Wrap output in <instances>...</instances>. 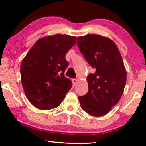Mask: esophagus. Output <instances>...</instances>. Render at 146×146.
I'll list each match as a JSON object with an SVG mask.
<instances>
[{
    "instance_id": "1",
    "label": "esophagus",
    "mask_w": 146,
    "mask_h": 146,
    "mask_svg": "<svg viewBox=\"0 0 146 146\" xmlns=\"http://www.w3.org/2000/svg\"><path fill=\"white\" fill-rule=\"evenodd\" d=\"M72 82L73 83V85H76V84H77V82H78V79H72Z\"/></svg>"
}]
</instances>
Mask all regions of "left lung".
<instances>
[{"label": "left lung", "mask_w": 146, "mask_h": 146, "mask_svg": "<svg viewBox=\"0 0 146 146\" xmlns=\"http://www.w3.org/2000/svg\"><path fill=\"white\" fill-rule=\"evenodd\" d=\"M77 44L94 73L87 77L88 91L79 96L80 107L94 117L105 115L118 103L127 82L123 58L115 43L100 35L77 38Z\"/></svg>", "instance_id": "8db88e82"}]
</instances>
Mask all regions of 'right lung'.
Wrapping results in <instances>:
<instances>
[{"instance_id": "1", "label": "right lung", "mask_w": 146, "mask_h": 146, "mask_svg": "<svg viewBox=\"0 0 146 146\" xmlns=\"http://www.w3.org/2000/svg\"><path fill=\"white\" fill-rule=\"evenodd\" d=\"M76 36L56 34L40 38L27 52L20 66L26 97L33 106L49 110L60 105L72 86L64 76L66 55L76 43Z\"/></svg>"}]
</instances>
